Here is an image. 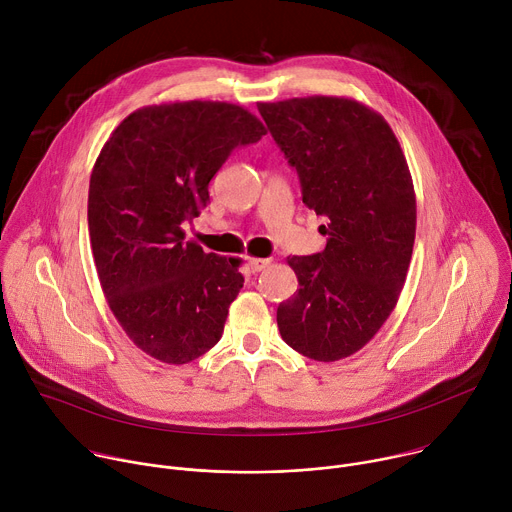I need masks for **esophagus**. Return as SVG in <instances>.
<instances>
[{"label":"esophagus","instance_id":"1","mask_svg":"<svg viewBox=\"0 0 512 512\" xmlns=\"http://www.w3.org/2000/svg\"><path fill=\"white\" fill-rule=\"evenodd\" d=\"M269 263H271V259H257V257H249V267H251V271H253V273L263 271Z\"/></svg>","mask_w":512,"mask_h":512}]
</instances>
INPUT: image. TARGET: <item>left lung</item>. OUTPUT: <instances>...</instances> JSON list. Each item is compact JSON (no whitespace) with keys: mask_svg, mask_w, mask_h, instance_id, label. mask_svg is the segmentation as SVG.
<instances>
[{"mask_svg":"<svg viewBox=\"0 0 512 512\" xmlns=\"http://www.w3.org/2000/svg\"><path fill=\"white\" fill-rule=\"evenodd\" d=\"M302 200L326 218V249L287 257L300 289L277 308L285 344L332 362L367 344L391 316L415 241V192L389 123L354 99L304 97L257 105Z\"/></svg>","mask_w":512,"mask_h":512,"instance_id":"1","label":"left lung"}]
</instances>
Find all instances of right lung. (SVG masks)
<instances>
[{
	"label": "right lung",
	"instance_id": "obj_1",
	"mask_svg": "<svg viewBox=\"0 0 512 512\" xmlns=\"http://www.w3.org/2000/svg\"><path fill=\"white\" fill-rule=\"evenodd\" d=\"M263 123L221 101L133 111L111 133L89 184V235L107 304L137 348L186 364L223 336L245 277L239 265L184 241L210 202L208 182Z\"/></svg>",
	"mask_w": 512,
	"mask_h": 512
}]
</instances>
